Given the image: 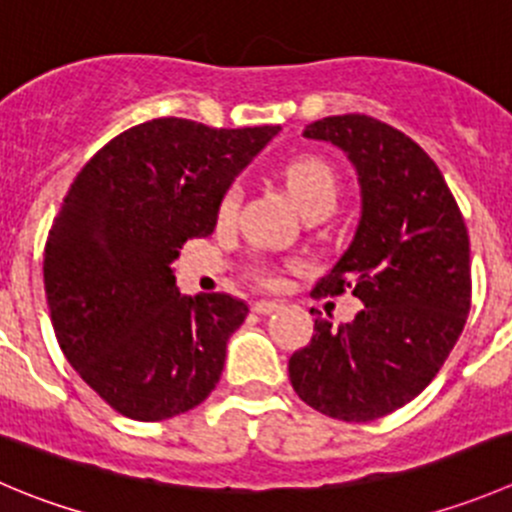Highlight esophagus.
Instances as JSON below:
<instances>
[{"instance_id":"1","label":"esophagus","mask_w":512,"mask_h":512,"mask_svg":"<svg viewBox=\"0 0 512 512\" xmlns=\"http://www.w3.org/2000/svg\"><path fill=\"white\" fill-rule=\"evenodd\" d=\"M277 307H280V302H272V300L252 302V310H255L257 315H270V312H275Z\"/></svg>"}]
</instances>
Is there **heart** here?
<instances>
[{
	"instance_id": "1",
	"label": "heart",
	"mask_w": 512,
	"mask_h": 512,
	"mask_svg": "<svg viewBox=\"0 0 512 512\" xmlns=\"http://www.w3.org/2000/svg\"><path fill=\"white\" fill-rule=\"evenodd\" d=\"M285 185L290 197L295 200V205L300 207L302 212L310 210L315 205H327L335 207L337 202V177L332 172V167L327 165L320 157H295L292 162H287L285 172ZM237 207H240V187L232 185L227 187L225 195L220 197V205H217V220L230 222L235 217ZM257 277L262 282H275V272L265 265H257L255 270Z\"/></svg>"
}]
</instances>
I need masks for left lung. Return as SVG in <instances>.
Instances as JSON below:
<instances>
[{"mask_svg":"<svg viewBox=\"0 0 512 512\" xmlns=\"http://www.w3.org/2000/svg\"><path fill=\"white\" fill-rule=\"evenodd\" d=\"M302 135L345 152L362 197L350 247L312 292L352 290L365 307L340 327L315 317L290 382L322 415L367 423L418 398L458 342L473 290L468 230L438 165L390 124L337 114Z\"/></svg>","mask_w":512,"mask_h":512,"instance_id":"8db88e82","label":"left lung"}]
</instances>
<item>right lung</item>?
I'll return each mask as SVG.
<instances>
[{
	"label": "right lung",
	"instance_id": "right-lung-1",
	"mask_svg": "<svg viewBox=\"0 0 512 512\" xmlns=\"http://www.w3.org/2000/svg\"><path fill=\"white\" fill-rule=\"evenodd\" d=\"M277 132L150 119L74 177L44 247L49 315L69 365L124 418H175L220 382L247 305L180 295L170 265L212 235L220 197Z\"/></svg>",
	"mask_w": 512,
	"mask_h": 512
}]
</instances>
